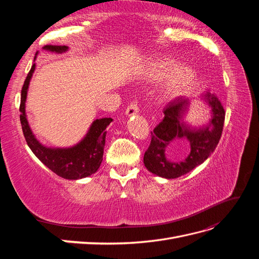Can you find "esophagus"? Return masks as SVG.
Returning <instances> with one entry per match:
<instances>
[{
	"label": "esophagus",
	"instance_id": "34e87169",
	"mask_svg": "<svg viewBox=\"0 0 259 259\" xmlns=\"http://www.w3.org/2000/svg\"><path fill=\"white\" fill-rule=\"evenodd\" d=\"M139 111V107H138V104L137 101H133V103H131L126 109V115L131 116V115H134V114H137Z\"/></svg>",
	"mask_w": 259,
	"mask_h": 259
}]
</instances>
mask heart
<instances>
[{"label":"heart","instance_id":"obj_1","mask_svg":"<svg viewBox=\"0 0 259 259\" xmlns=\"http://www.w3.org/2000/svg\"><path fill=\"white\" fill-rule=\"evenodd\" d=\"M144 77L148 81H159L165 77L161 90V96L165 100L183 96L192 89L197 81V72L187 65H177L175 61L166 58L149 60L144 70Z\"/></svg>","mask_w":259,"mask_h":259}]
</instances>
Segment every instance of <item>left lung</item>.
<instances>
[{
    "instance_id": "1",
    "label": "left lung",
    "mask_w": 259,
    "mask_h": 259,
    "mask_svg": "<svg viewBox=\"0 0 259 259\" xmlns=\"http://www.w3.org/2000/svg\"><path fill=\"white\" fill-rule=\"evenodd\" d=\"M211 109V121L202 128H190L183 122L190 100L177 97L164 108V119L151 132V143L144 155V164L152 174L173 179L189 173L213 153L222 137L225 110L221 100L207 92L202 96ZM186 140L190 144V153L182 161H170L165 155L166 148L178 151Z\"/></svg>"
}]
</instances>
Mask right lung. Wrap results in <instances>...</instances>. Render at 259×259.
I'll use <instances>...</instances> for the list:
<instances>
[{"instance_id": "obj_1", "label": "right lung", "mask_w": 259, "mask_h": 259, "mask_svg": "<svg viewBox=\"0 0 259 259\" xmlns=\"http://www.w3.org/2000/svg\"><path fill=\"white\" fill-rule=\"evenodd\" d=\"M43 49L51 52L62 53L68 50V46L46 45ZM34 69L35 64L31 67L23 83L19 107L21 127L29 148L45 166H48L55 174L62 178L76 180L96 173L103 161L107 134L106 128L112 122V119L104 117V119L94 121L86 136L73 147L48 148L41 145L30 130L25 109L29 83Z\"/></svg>"}]
</instances>
